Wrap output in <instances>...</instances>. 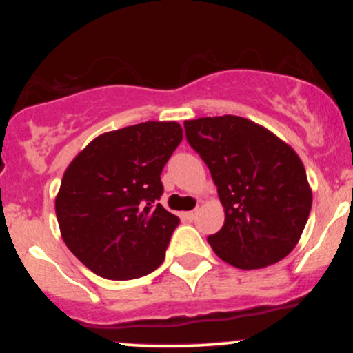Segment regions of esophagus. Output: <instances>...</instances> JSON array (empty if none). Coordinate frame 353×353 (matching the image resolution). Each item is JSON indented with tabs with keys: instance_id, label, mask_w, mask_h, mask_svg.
<instances>
[{
	"instance_id": "obj_1",
	"label": "esophagus",
	"mask_w": 353,
	"mask_h": 353,
	"mask_svg": "<svg viewBox=\"0 0 353 353\" xmlns=\"http://www.w3.org/2000/svg\"><path fill=\"white\" fill-rule=\"evenodd\" d=\"M182 217H184L188 222H192L194 219H196V212H194V210H190V212H184L182 214Z\"/></svg>"
}]
</instances>
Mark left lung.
Listing matches in <instances>:
<instances>
[{
	"instance_id": "obj_1",
	"label": "left lung",
	"mask_w": 353,
	"mask_h": 353,
	"mask_svg": "<svg viewBox=\"0 0 353 353\" xmlns=\"http://www.w3.org/2000/svg\"><path fill=\"white\" fill-rule=\"evenodd\" d=\"M185 137L209 168L225 221L208 242L237 269L282 261L297 245L312 208L301 157L262 125L239 116L185 121Z\"/></svg>"
}]
</instances>
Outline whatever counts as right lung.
I'll return each instance as SVG.
<instances>
[{"instance_id":"right-lung-1","label":"right lung","mask_w":353,"mask_h":353,"mask_svg":"<svg viewBox=\"0 0 353 353\" xmlns=\"http://www.w3.org/2000/svg\"><path fill=\"white\" fill-rule=\"evenodd\" d=\"M177 123L148 121L96 137L64 172L56 217L68 249L99 277L129 281L163 264L179 217L159 204Z\"/></svg>"}]
</instances>
